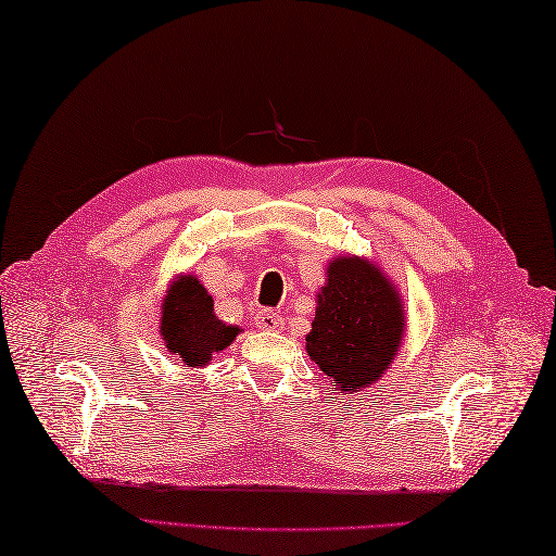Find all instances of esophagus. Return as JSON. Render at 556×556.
Instances as JSON below:
<instances>
[{
    "label": "esophagus",
    "mask_w": 556,
    "mask_h": 556,
    "mask_svg": "<svg viewBox=\"0 0 556 556\" xmlns=\"http://www.w3.org/2000/svg\"><path fill=\"white\" fill-rule=\"evenodd\" d=\"M281 325H285V317L275 311H257L255 315V327L263 329V332H275Z\"/></svg>",
    "instance_id": "34e87169"
}]
</instances>
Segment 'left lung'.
<instances>
[{
    "instance_id": "1",
    "label": "left lung",
    "mask_w": 556,
    "mask_h": 556,
    "mask_svg": "<svg viewBox=\"0 0 556 556\" xmlns=\"http://www.w3.org/2000/svg\"><path fill=\"white\" fill-rule=\"evenodd\" d=\"M305 353L327 377L332 394H361L377 384L404 344L406 313L394 279L361 255L329 260L315 293Z\"/></svg>"
}]
</instances>
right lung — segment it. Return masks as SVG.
Returning <instances> with one entry per match:
<instances>
[{
	"instance_id": "1",
	"label": "right lung",
	"mask_w": 556,
	"mask_h": 556,
	"mask_svg": "<svg viewBox=\"0 0 556 556\" xmlns=\"http://www.w3.org/2000/svg\"><path fill=\"white\" fill-rule=\"evenodd\" d=\"M241 334V327L222 323L215 301L193 271L176 277L160 305V337L186 368H205Z\"/></svg>"
}]
</instances>
